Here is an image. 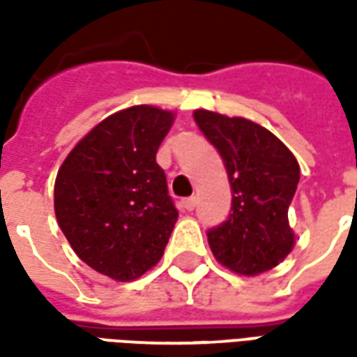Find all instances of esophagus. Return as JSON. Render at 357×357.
I'll return each mask as SVG.
<instances>
[{"mask_svg":"<svg viewBox=\"0 0 357 357\" xmlns=\"http://www.w3.org/2000/svg\"><path fill=\"white\" fill-rule=\"evenodd\" d=\"M195 206H197V199H195V197H191V199H185V201H183V208L189 210V212H191V210H195Z\"/></svg>","mask_w":357,"mask_h":357,"instance_id":"34e87169","label":"esophagus"}]
</instances>
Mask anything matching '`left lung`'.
<instances>
[{
    "label": "left lung",
    "mask_w": 357,
    "mask_h": 357,
    "mask_svg": "<svg viewBox=\"0 0 357 357\" xmlns=\"http://www.w3.org/2000/svg\"><path fill=\"white\" fill-rule=\"evenodd\" d=\"M197 126L218 149L231 185V214L210 229L216 260L233 273L255 277L275 268L294 248L289 225L300 166L281 139L241 116L197 109Z\"/></svg>",
    "instance_id": "obj_1"
}]
</instances>
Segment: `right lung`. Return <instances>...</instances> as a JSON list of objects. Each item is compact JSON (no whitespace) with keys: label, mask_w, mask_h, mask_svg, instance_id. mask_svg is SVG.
Wrapping results in <instances>:
<instances>
[{"label":"right lung","mask_w":357,"mask_h":357,"mask_svg":"<svg viewBox=\"0 0 357 357\" xmlns=\"http://www.w3.org/2000/svg\"><path fill=\"white\" fill-rule=\"evenodd\" d=\"M174 118L153 105L118 110L74 145L57 172L61 231L82 262L114 281L155 268L178 222L156 164Z\"/></svg>","instance_id":"add662e5"}]
</instances>
